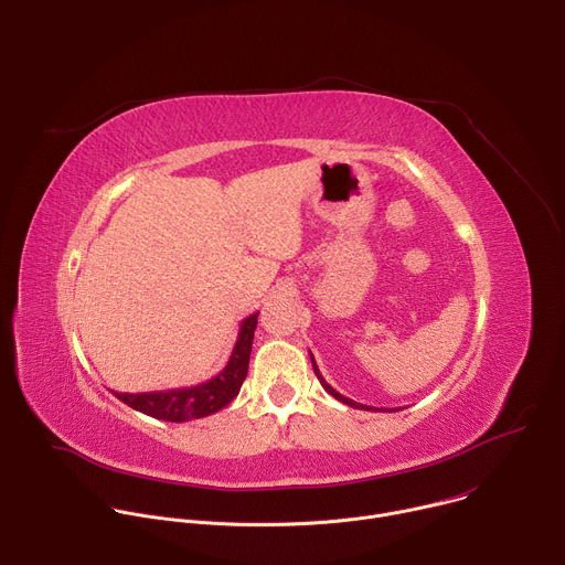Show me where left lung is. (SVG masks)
<instances>
[{
	"mask_svg": "<svg viewBox=\"0 0 565 565\" xmlns=\"http://www.w3.org/2000/svg\"><path fill=\"white\" fill-rule=\"evenodd\" d=\"M310 362H312V371H315V375H317V380L321 382V386H324L335 399H340V402H344V405H349V407H355V409H364V412H373V407H366V405H360V402H353V399H349V397H344L342 393H338L327 380H324V375L319 373V369H317V364H315V358H312V353H310Z\"/></svg>",
	"mask_w": 565,
	"mask_h": 565,
	"instance_id": "obj_1",
	"label": "left lung"
}]
</instances>
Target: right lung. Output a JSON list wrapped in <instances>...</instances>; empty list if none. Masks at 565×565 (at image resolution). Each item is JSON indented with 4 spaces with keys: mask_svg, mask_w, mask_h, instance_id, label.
I'll list each match as a JSON object with an SVG mask.
<instances>
[{
    "mask_svg": "<svg viewBox=\"0 0 565 565\" xmlns=\"http://www.w3.org/2000/svg\"><path fill=\"white\" fill-rule=\"evenodd\" d=\"M257 317L259 312L246 317L241 321L238 335L232 349V355L221 373L214 377L183 388H168V391H149V393H116L118 399L131 409L158 418L168 423H188L196 418L212 416L227 407L230 402L238 395L241 384H244L248 375L250 364V351L257 329Z\"/></svg>",
    "mask_w": 565,
    "mask_h": 565,
    "instance_id": "1",
    "label": "right lung"
}]
</instances>
